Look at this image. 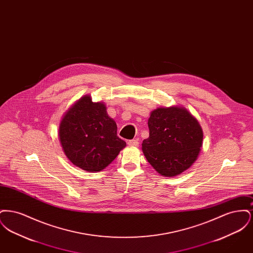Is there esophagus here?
Returning <instances> with one entry per match:
<instances>
[{
  "label": "esophagus",
  "instance_id": "34e87169",
  "mask_svg": "<svg viewBox=\"0 0 253 253\" xmlns=\"http://www.w3.org/2000/svg\"><path fill=\"white\" fill-rule=\"evenodd\" d=\"M138 140H136V139H132V140H129L128 141V145L130 146V147H137L138 146Z\"/></svg>",
  "mask_w": 253,
  "mask_h": 253
}]
</instances>
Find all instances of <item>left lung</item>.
I'll return each mask as SVG.
<instances>
[{
  "instance_id": "1",
  "label": "left lung",
  "mask_w": 253,
  "mask_h": 253,
  "mask_svg": "<svg viewBox=\"0 0 253 253\" xmlns=\"http://www.w3.org/2000/svg\"><path fill=\"white\" fill-rule=\"evenodd\" d=\"M149 137L142 151L152 167L163 176L181 174L196 161L203 145V130L184 107H158L148 120Z\"/></svg>"
}]
</instances>
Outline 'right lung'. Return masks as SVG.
<instances>
[{
  "instance_id": "add662e5",
  "label": "right lung",
  "mask_w": 253,
  "mask_h": 253,
  "mask_svg": "<svg viewBox=\"0 0 253 253\" xmlns=\"http://www.w3.org/2000/svg\"><path fill=\"white\" fill-rule=\"evenodd\" d=\"M117 123L106 105L86 95L77 100L61 118L59 138L63 153L73 164L86 171L106 168L125 148L118 136Z\"/></svg>"
}]
</instances>
